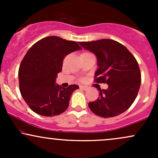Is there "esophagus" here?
I'll list each match as a JSON object with an SVG mask.
<instances>
[{
  "instance_id": "obj_1",
  "label": "esophagus",
  "mask_w": 158,
  "mask_h": 158,
  "mask_svg": "<svg viewBox=\"0 0 158 158\" xmlns=\"http://www.w3.org/2000/svg\"><path fill=\"white\" fill-rule=\"evenodd\" d=\"M79 88H80V89H81V90H88V87H86V86H80L79 87Z\"/></svg>"
}]
</instances>
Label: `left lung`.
<instances>
[{
  "label": "left lung",
  "instance_id": "1",
  "mask_svg": "<svg viewBox=\"0 0 158 158\" xmlns=\"http://www.w3.org/2000/svg\"><path fill=\"white\" fill-rule=\"evenodd\" d=\"M79 44L97 57L96 81L108 85L106 90H99L97 100L88 103L90 109L105 118L126 111L135 100L140 87V70L135 56L122 44L111 39Z\"/></svg>",
  "mask_w": 158,
  "mask_h": 158
}]
</instances>
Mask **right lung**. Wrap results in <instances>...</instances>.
I'll return each mask as SVG.
<instances>
[{
	"label": "right lung",
	"mask_w": 158,
	"mask_h": 158,
	"mask_svg": "<svg viewBox=\"0 0 158 158\" xmlns=\"http://www.w3.org/2000/svg\"><path fill=\"white\" fill-rule=\"evenodd\" d=\"M79 50L76 41L58 36L45 37L29 49L19 68V88L23 99L36 114L52 117L68 108L72 93L79 86L64 88L56 84V79L62 69L63 59Z\"/></svg>",
	"instance_id": "add662e5"
}]
</instances>
